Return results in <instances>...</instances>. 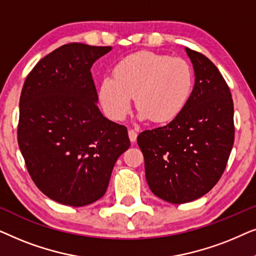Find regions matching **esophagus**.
<instances>
[{
	"label": "esophagus",
	"mask_w": 256,
	"mask_h": 256,
	"mask_svg": "<svg viewBox=\"0 0 256 256\" xmlns=\"http://www.w3.org/2000/svg\"><path fill=\"white\" fill-rule=\"evenodd\" d=\"M128 135H129V138H130V141L135 142L136 138H138V130H135V129H129Z\"/></svg>",
	"instance_id": "obj_1"
}]
</instances>
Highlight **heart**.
<instances>
[{"label": "heart", "mask_w": 256, "mask_h": 256, "mask_svg": "<svg viewBox=\"0 0 256 256\" xmlns=\"http://www.w3.org/2000/svg\"><path fill=\"white\" fill-rule=\"evenodd\" d=\"M194 87V70L186 60L150 51L121 59L110 76L101 80L98 100L108 118L122 121L132 108V98L142 118L164 124L180 116Z\"/></svg>", "instance_id": "b5f03b06"}]
</instances>
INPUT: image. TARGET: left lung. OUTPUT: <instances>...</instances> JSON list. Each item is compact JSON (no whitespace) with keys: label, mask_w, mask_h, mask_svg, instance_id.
<instances>
[{"label":"left lung","mask_w":256,"mask_h":256,"mask_svg":"<svg viewBox=\"0 0 256 256\" xmlns=\"http://www.w3.org/2000/svg\"><path fill=\"white\" fill-rule=\"evenodd\" d=\"M194 70V93L180 116L138 136L150 190L171 204L202 197L225 171L234 143L232 94L216 66L185 48Z\"/></svg>","instance_id":"obj_1"}]
</instances>
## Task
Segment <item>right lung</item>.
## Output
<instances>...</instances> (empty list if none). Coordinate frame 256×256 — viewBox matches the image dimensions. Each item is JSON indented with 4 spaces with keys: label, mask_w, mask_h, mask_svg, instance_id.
Returning a JSON list of instances; mask_svg holds the SVG:
<instances>
[{
    "label": "right lung",
    "mask_w": 256,
    "mask_h": 256,
    "mask_svg": "<svg viewBox=\"0 0 256 256\" xmlns=\"http://www.w3.org/2000/svg\"><path fill=\"white\" fill-rule=\"evenodd\" d=\"M110 50L65 44L24 82L17 141L34 183L60 204L78 208L102 197L115 162L130 146L127 128L96 104L90 68Z\"/></svg>",
    "instance_id": "1"
}]
</instances>
